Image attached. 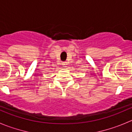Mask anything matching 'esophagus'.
I'll use <instances>...</instances> for the list:
<instances>
[{"label":"esophagus","instance_id":"34e87169","mask_svg":"<svg viewBox=\"0 0 132 132\" xmlns=\"http://www.w3.org/2000/svg\"><path fill=\"white\" fill-rule=\"evenodd\" d=\"M67 65H68V63L66 62H62V66H63L64 68H66V67H67Z\"/></svg>","mask_w":132,"mask_h":132}]
</instances>
